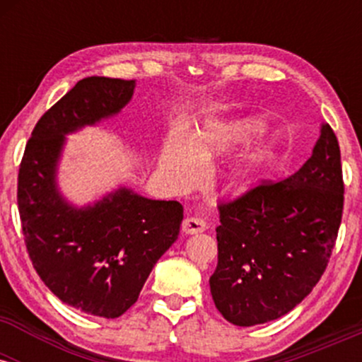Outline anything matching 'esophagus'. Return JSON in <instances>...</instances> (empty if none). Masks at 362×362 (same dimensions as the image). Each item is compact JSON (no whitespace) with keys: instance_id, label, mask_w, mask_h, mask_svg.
<instances>
[{"instance_id":"1","label":"esophagus","mask_w":362,"mask_h":362,"mask_svg":"<svg viewBox=\"0 0 362 362\" xmlns=\"http://www.w3.org/2000/svg\"><path fill=\"white\" fill-rule=\"evenodd\" d=\"M182 230L187 235H197L207 230V223L201 218H187L184 224H182Z\"/></svg>"}]
</instances>
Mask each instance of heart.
<instances>
[{"instance_id": "b5f03b06", "label": "heart", "mask_w": 362, "mask_h": 362, "mask_svg": "<svg viewBox=\"0 0 362 362\" xmlns=\"http://www.w3.org/2000/svg\"><path fill=\"white\" fill-rule=\"evenodd\" d=\"M260 129L257 120H243L236 122L233 126L218 127L213 131H206L199 136L197 139L190 144L180 143V141H172L165 148L163 156H161V168L173 182L180 185H187L194 180L195 177V158L197 160H207L214 153L231 146L236 141L247 139L248 136L255 134ZM265 155V149H259L243 161L240 167L231 170L226 178V187L233 192H242L252 184L253 173L259 167L262 158Z\"/></svg>"}]
</instances>
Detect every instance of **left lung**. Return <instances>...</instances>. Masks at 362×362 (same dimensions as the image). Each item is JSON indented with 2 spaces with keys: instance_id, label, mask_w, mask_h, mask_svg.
Instances as JSON below:
<instances>
[{
  "instance_id": "1",
  "label": "left lung",
  "mask_w": 362,
  "mask_h": 362,
  "mask_svg": "<svg viewBox=\"0 0 362 362\" xmlns=\"http://www.w3.org/2000/svg\"><path fill=\"white\" fill-rule=\"evenodd\" d=\"M342 211L339 141L323 124L313 155L298 172L219 202L218 267L209 279L219 313L252 327L300 305L325 272Z\"/></svg>"
}]
</instances>
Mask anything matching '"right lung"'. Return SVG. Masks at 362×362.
<instances>
[{
  "label": "right lung",
  "mask_w": 362,
  "mask_h": 362,
  "mask_svg": "<svg viewBox=\"0 0 362 362\" xmlns=\"http://www.w3.org/2000/svg\"><path fill=\"white\" fill-rule=\"evenodd\" d=\"M132 91L134 80L83 78L35 124L18 170L16 202L32 265L62 303L102 318H117L138 301L184 219L180 202L124 187L81 209L57 192L64 134L117 114Z\"/></svg>",
  "instance_id": "add662e5"
}]
</instances>
